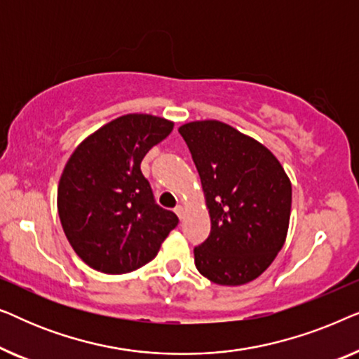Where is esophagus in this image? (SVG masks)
<instances>
[{
  "mask_svg": "<svg viewBox=\"0 0 359 359\" xmlns=\"http://www.w3.org/2000/svg\"><path fill=\"white\" fill-rule=\"evenodd\" d=\"M175 212H176V215H178V217H180V220L184 217V208H183V205H176Z\"/></svg>",
  "mask_w": 359,
  "mask_h": 359,
  "instance_id": "esophagus-1",
  "label": "esophagus"
}]
</instances>
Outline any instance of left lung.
Returning <instances> with one entry per match:
<instances>
[{
    "label": "left lung",
    "mask_w": 359,
    "mask_h": 359,
    "mask_svg": "<svg viewBox=\"0 0 359 359\" xmlns=\"http://www.w3.org/2000/svg\"><path fill=\"white\" fill-rule=\"evenodd\" d=\"M178 130L193 155L210 217V235L194 248L196 268L220 286L253 281L286 242L291 180L271 150L232 126L194 121Z\"/></svg>",
    "instance_id": "1"
}]
</instances>
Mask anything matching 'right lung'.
I'll use <instances>...</instances> for the list:
<instances>
[{"instance_id":"obj_1","label":"right lung","mask_w":359,"mask_h":359,"mask_svg":"<svg viewBox=\"0 0 359 359\" xmlns=\"http://www.w3.org/2000/svg\"><path fill=\"white\" fill-rule=\"evenodd\" d=\"M175 122L151 114H126L93 132L73 150L62 171L57 209L63 232L88 266L124 274L158 253L178 225L155 204L140 163Z\"/></svg>"}]
</instances>
